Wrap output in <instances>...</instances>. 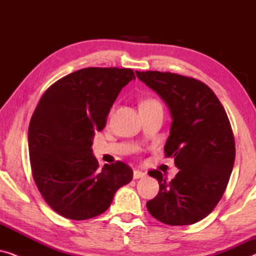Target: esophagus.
Masks as SVG:
<instances>
[{"mask_svg": "<svg viewBox=\"0 0 256 256\" xmlns=\"http://www.w3.org/2000/svg\"><path fill=\"white\" fill-rule=\"evenodd\" d=\"M132 176H134V180H138V178L146 177V172H143V171H140V170H135Z\"/></svg>", "mask_w": 256, "mask_h": 256, "instance_id": "34e87169", "label": "esophagus"}]
</instances>
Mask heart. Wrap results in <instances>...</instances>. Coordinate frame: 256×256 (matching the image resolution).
Here are the masks:
<instances>
[{
	"label": "heart",
	"instance_id": "heart-1",
	"mask_svg": "<svg viewBox=\"0 0 256 256\" xmlns=\"http://www.w3.org/2000/svg\"><path fill=\"white\" fill-rule=\"evenodd\" d=\"M146 102H149V101H146Z\"/></svg>",
	"mask_w": 256,
	"mask_h": 256
}]
</instances>
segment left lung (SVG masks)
Returning <instances> with one entry per match:
<instances>
[{
  "instance_id": "1",
  "label": "left lung",
  "mask_w": 256,
  "mask_h": 256,
  "mask_svg": "<svg viewBox=\"0 0 256 256\" xmlns=\"http://www.w3.org/2000/svg\"><path fill=\"white\" fill-rule=\"evenodd\" d=\"M136 76L169 107L172 122L164 152L180 169L171 180L149 171L160 192L146 208L166 225L200 222L222 199L236 160L226 112L213 90L197 79L158 71H136Z\"/></svg>"
}]
</instances>
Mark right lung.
<instances>
[{
	"instance_id": "right-lung-1",
	"label": "right lung",
	"mask_w": 256,
	"mask_h": 256,
	"mask_svg": "<svg viewBox=\"0 0 256 256\" xmlns=\"http://www.w3.org/2000/svg\"><path fill=\"white\" fill-rule=\"evenodd\" d=\"M132 79L130 68L79 70L48 88L34 112L28 141L34 183L64 218L101 214L115 192L132 180L124 162L99 169L92 150L94 135L106 126L118 93Z\"/></svg>"
}]
</instances>
